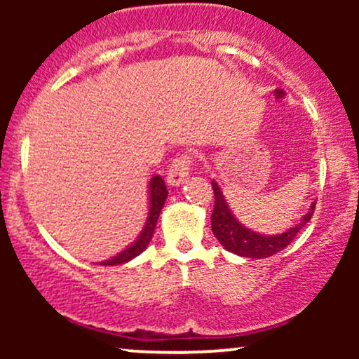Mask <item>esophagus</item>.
Returning <instances> with one entry per match:
<instances>
[{
  "mask_svg": "<svg viewBox=\"0 0 359 359\" xmlns=\"http://www.w3.org/2000/svg\"><path fill=\"white\" fill-rule=\"evenodd\" d=\"M192 155L191 154H182L179 155L177 158L172 162L170 168H168V174H167V184L168 185H177L184 184L185 179H187L189 174H191V168H192Z\"/></svg>",
  "mask_w": 359,
  "mask_h": 359,
  "instance_id": "obj_1",
  "label": "esophagus"
}]
</instances>
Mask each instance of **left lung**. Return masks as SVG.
<instances>
[{
	"label": "left lung",
	"mask_w": 359,
	"mask_h": 359,
	"mask_svg": "<svg viewBox=\"0 0 359 359\" xmlns=\"http://www.w3.org/2000/svg\"><path fill=\"white\" fill-rule=\"evenodd\" d=\"M211 184L214 191V211L211 216L212 233L226 250L231 251L234 255H240V257L269 258L271 255L287 248L294 241V238L297 236L300 229L311 221L316 209L314 203L311 205V211L302 217V221L295 224L294 228L288 229V231L275 234V236H265V234L253 233L251 229L241 226L231 214V209L228 208V203L224 201L219 185L214 182V180Z\"/></svg>",
	"instance_id": "8db88e82"
}]
</instances>
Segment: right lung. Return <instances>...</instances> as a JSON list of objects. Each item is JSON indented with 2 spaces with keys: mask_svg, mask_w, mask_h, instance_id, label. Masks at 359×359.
Listing matches in <instances>:
<instances>
[{
  "mask_svg": "<svg viewBox=\"0 0 359 359\" xmlns=\"http://www.w3.org/2000/svg\"><path fill=\"white\" fill-rule=\"evenodd\" d=\"M167 194L168 192L163 179L160 175H155L154 179L150 180V212H148L145 228L140 233L138 240L135 241L133 245L128 246L126 250H123L121 253L116 255V257L106 259V262H101L102 265H121V263L130 262V259H133L135 257H138L140 253L145 251L148 243L151 241V236H154L155 233L156 221H158L160 212H162L163 204H165Z\"/></svg>",
  "mask_w": 359,
  "mask_h": 359,
  "instance_id": "right-lung-1",
  "label": "right lung"
}]
</instances>
